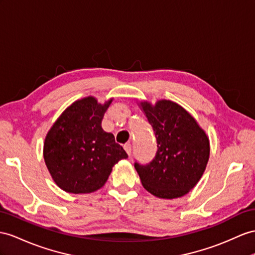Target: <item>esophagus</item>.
Listing matches in <instances>:
<instances>
[{
  "label": "esophagus",
  "mask_w": 255,
  "mask_h": 255,
  "mask_svg": "<svg viewBox=\"0 0 255 255\" xmlns=\"http://www.w3.org/2000/svg\"><path fill=\"white\" fill-rule=\"evenodd\" d=\"M124 148H125V151L127 152V154L130 156L131 155V151H132V147H131V144L130 143H126L125 145H124Z\"/></svg>",
  "instance_id": "34e87169"
}]
</instances>
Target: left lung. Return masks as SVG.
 <instances>
[{
	"instance_id": "left-lung-1",
	"label": "left lung",
	"mask_w": 255,
	"mask_h": 255,
	"mask_svg": "<svg viewBox=\"0 0 255 255\" xmlns=\"http://www.w3.org/2000/svg\"><path fill=\"white\" fill-rule=\"evenodd\" d=\"M142 109L157 143L155 157L147 164L134 161L145 190L159 198H178L197 184L210 154L208 136L194 117L179 104L161 100Z\"/></svg>"
}]
</instances>
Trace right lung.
I'll return each instance as SVG.
<instances>
[{
    "mask_svg": "<svg viewBox=\"0 0 255 255\" xmlns=\"http://www.w3.org/2000/svg\"><path fill=\"white\" fill-rule=\"evenodd\" d=\"M112 100L101 106L93 97L61 114L44 143V159L57 185L73 194L93 193L106 183L112 167L128 155L104 131L101 122Z\"/></svg>",
    "mask_w": 255,
    "mask_h": 255,
    "instance_id": "obj_1",
    "label": "right lung"
}]
</instances>
